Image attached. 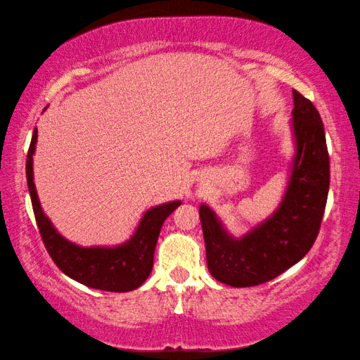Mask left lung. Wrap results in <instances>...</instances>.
<instances>
[{"label":"left lung","mask_w":360,"mask_h":360,"mask_svg":"<svg viewBox=\"0 0 360 360\" xmlns=\"http://www.w3.org/2000/svg\"><path fill=\"white\" fill-rule=\"evenodd\" d=\"M290 130L294 157L284 195L265 221L235 236L208 205L200 206L206 264L212 278L233 288L270 281L311 249L324 216L330 165L318 109L294 90Z\"/></svg>","instance_id":"1"}]
</instances>
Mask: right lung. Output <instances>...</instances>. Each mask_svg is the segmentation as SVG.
I'll return each instance as SVG.
<instances>
[{
  "label": "right lung",
  "instance_id": "obj_1",
  "mask_svg": "<svg viewBox=\"0 0 360 360\" xmlns=\"http://www.w3.org/2000/svg\"><path fill=\"white\" fill-rule=\"evenodd\" d=\"M46 111V108H44ZM38 143L34 129L27 155V182L39 233L49 255L66 276L87 288L108 292H130L149 278L154 251L165 219L181 200L152 206L144 212L129 240L115 246H79L66 240L42 211L33 176V155Z\"/></svg>",
  "mask_w": 360,
  "mask_h": 360
}]
</instances>
